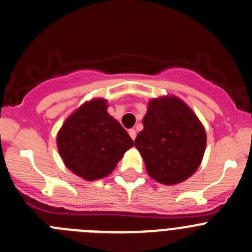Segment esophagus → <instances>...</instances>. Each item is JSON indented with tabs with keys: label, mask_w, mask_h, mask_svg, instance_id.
<instances>
[{
	"label": "esophagus",
	"mask_w": 252,
	"mask_h": 252,
	"mask_svg": "<svg viewBox=\"0 0 252 252\" xmlns=\"http://www.w3.org/2000/svg\"><path fill=\"white\" fill-rule=\"evenodd\" d=\"M128 135H130V137L132 138V140H135V138H136V130H133V128L128 130Z\"/></svg>",
	"instance_id": "34e87169"
}]
</instances>
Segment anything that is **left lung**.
Returning <instances> with one entry per match:
<instances>
[{
    "instance_id": "left-lung-1",
    "label": "left lung",
    "mask_w": 252,
    "mask_h": 252,
    "mask_svg": "<svg viewBox=\"0 0 252 252\" xmlns=\"http://www.w3.org/2000/svg\"><path fill=\"white\" fill-rule=\"evenodd\" d=\"M135 146L148 174L167 186L181 183L198 169L207 145L204 127L178 97L151 100Z\"/></svg>"
}]
</instances>
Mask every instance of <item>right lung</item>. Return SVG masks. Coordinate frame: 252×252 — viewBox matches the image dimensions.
Wrapping results in <instances>:
<instances>
[{
    "mask_svg": "<svg viewBox=\"0 0 252 252\" xmlns=\"http://www.w3.org/2000/svg\"><path fill=\"white\" fill-rule=\"evenodd\" d=\"M106 109V100L85 102L66 119L57 137L65 166L86 181L109 176L133 146L126 130Z\"/></svg>",
    "mask_w": 252,
    "mask_h": 252,
    "instance_id": "1",
    "label": "right lung"
}]
</instances>
